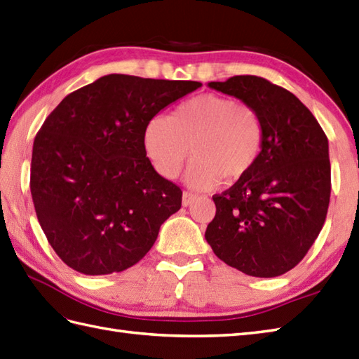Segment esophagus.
<instances>
[{"label":"esophagus","instance_id":"34e87169","mask_svg":"<svg viewBox=\"0 0 359 359\" xmlns=\"http://www.w3.org/2000/svg\"><path fill=\"white\" fill-rule=\"evenodd\" d=\"M194 200H196V196L188 193V191H185V193H183V196H182V205L189 206V205L194 203Z\"/></svg>","mask_w":359,"mask_h":359}]
</instances>
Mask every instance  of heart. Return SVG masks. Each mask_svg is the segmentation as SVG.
Here are the masks:
<instances>
[{"label": "heart", "mask_w": 359, "mask_h": 359, "mask_svg": "<svg viewBox=\"0 0 359 359\" xmlns=\"http://www.w3.org/2000/svg\"><path fill=\"white\" fill-rule=\"evenodd\" d=\"M142 142L148 161L163 179H176L193 151L187 183L205 191L217 187L223 177L237 182L254 168L263 148V125L249 105L203 93L177 105L170 118L149 119Z\"/></svg>", "instance_id": "obj_1"}]
</instances>
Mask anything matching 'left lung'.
Listing matches in <instances>:
<instances>
[{"label":"left lung","mask_w":359,"mask_h":359,"mask_svg":"<svg viewBox=\"0 0 359 359\" xmlns=\"http://www.w3.org/2000/svg\"><path fill=\"white\" fill-rule=\"evenodd\" d=\"M208 87L254 108L263 125L260 159L228 191L214 196L205 238L222 262L252 277H278L303 260L326 220L329 140L299 99L258 76Z\"/></svg>","instance_id":"obj_1"}]
</instances>
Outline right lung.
<instances>
[{
    "label": "right lung",
    "instance_id": "obj_1",
    "mask_svg": "<svg viewBox=\"0 0 359 359\" xmlns=\"http://www.w3.org/2000/svg\"><path fill=\"white\" fill-rule=\"evenodd\" d=\"M196 81L107 74L65 96L33 142L30 191L38 222L72 269L131 268L180 210L182 191L153 168L142 135Z\"/></svg>",
    "mask_w": 359,
    "mask_h": 359
}]
</instances>
